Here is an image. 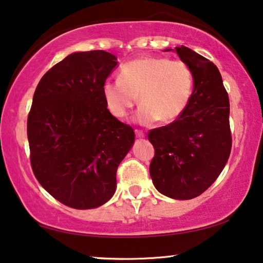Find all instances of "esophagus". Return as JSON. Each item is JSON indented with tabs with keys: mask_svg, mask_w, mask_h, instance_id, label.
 Returning <instances> with one entry per match:
<instances>
[{
	"mask_svg": "<svg viewBox=\"0 0 263 263\" xmlns=\"http://www.w3.org/2000/svg\"><path fill=\"white\" fill-rule=\"evenodd\" d=\"M135 134H136V138H145V133L142 130H138V129H136Z\"/></svg>",
	"mask_w": 263,
	"mask_h": 263,
	"instance_id": "1",
	"label": "esophagus"
}]
</instances>
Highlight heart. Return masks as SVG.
I'll list each match as a JSON object with an SVG mask.
<instances>
[{"instance_id": "heart-1", "label": "heart", "mask_w": 263, "mask_h": 263, "mask_svg": "<svg viewBox=\"0 0 263 263\" xmlns=\"http://www.w3.org/2000/svg\"><path fill=\"white\" fill-rule=\"evenodd\" d=\"M193 92L194 74L188 63L153 56L124 63L118 80H107L102 87L107 110L116 118L127 116L139 97L135 121L142 125L178 120L188 109Z\"/></svg>"}]
</instances>
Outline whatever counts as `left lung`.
I'll return each instance as SVG.
<instances>
[{
	"label": "left lung",
	"mask_w": 263,
	"mask_h": 263,
	"mask_svg": "<svg viewBox=\"0 0 263 263\" xmlns=\"http://www.w3.org/2000/svg\"><path fill=\"white\" fill-rule=\"evenodd\" d=\"M176 52L192 68L194 92L178 120L149 130L154 147L149 175L163 195L190 200L210 188L228 163L232 146L230 102L213 62L183 45Z\"/></svg>",
	"instance_id": "1"
}]
</instances>
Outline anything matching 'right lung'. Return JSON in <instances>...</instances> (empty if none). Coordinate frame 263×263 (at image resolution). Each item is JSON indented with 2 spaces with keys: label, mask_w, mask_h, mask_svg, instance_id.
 I'll list each match as a JSON object with an SVG mask.
<instances>
[{
  "label": "right lung",
  "mask_w": 263,
  "mask_h": 263,
  "mask_svg": "<svg viewBox=\"0 0 263 263\" xmlns=\"http://www.w3.org/2000/svg\"><path fill=\"white\" fill-rule=\"evenodd\" d=\"M117 66L103 50L74 52L43 75L27 118L33 174L61 203L91 210L116 190L118 165L134 143L130 125L107 110L102 87Z\"/></svg>",
  "instance_id": "1"
}]
</instances>
